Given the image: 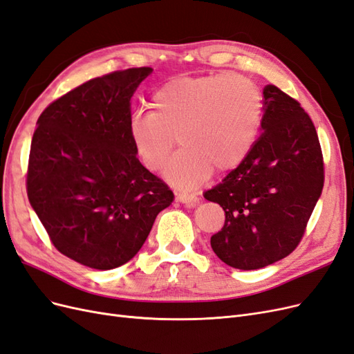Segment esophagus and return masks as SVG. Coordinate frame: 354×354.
<instances>
[{
  "label": "esophagus",
  "instance_id": "esophagus-1",
  "mask_svg": "<svg viewBox=\"0 0 354 354\" xmlns=\"http://www.w3.org/2000/svg\"><path fill=\"white\" fill-rule=\"evenodd\" d=\"M177 201L181 203H186V205L194 207L199 202V198L196 195H192V194H178Z\"/></svg>",
  "mask_w": 354,
  "mask_h": 354
}]
</instances>
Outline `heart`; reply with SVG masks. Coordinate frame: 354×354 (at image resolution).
<instances>
[{"label":"heart","instance_id":"1","mask_svg":"<svg viewBox=\"0 0 354 354\" xmlns=\"http://www.w3.org/2000/svg\"><path fill=\"white\" fill-rule=\"evenodd\" d=\"M151 112H134L128 137L142 164L162 168L177 140L180 151L165 178L180 189L201 185L212 168L227 173L248 156L260 133L263 95L238 73L180 77L165 82L149 100Z\"/></svg>","mask_w":354,"mask_h":354}]
</instances>
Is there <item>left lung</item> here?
Returning <instances> with one entry per match:
<instances>
[{"label": "left lung", "instance_id": "8db88e82", "mask_svg": "<svg viewBox=\"0 0 354 354\" xmlns=\"http://www.w3.org/2000/svg\"><path fill=\"white\" fill-rule=\"evenodd\" d=\"M261 134L242 162L203 194L224 209L212 251L234 269L279 261L301 242L324 189L316 128L295 99L276 85L263 90Z\"/></svg>", "mask_w": 354, "mask_h": 354}]
</instances>
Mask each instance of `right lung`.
Instances as JSON below:
<instances>
[{
    "label": "right lung",
    "mask_w": 354,
    "mask_h": 354,
    "mask_svg": "<svg viewBox=\"0 0 354 354\" xmlns=\"http://www.w3.org/2000/svg\"><path fill=\"white\" fill-rule=\"evenodd\" d=\"M152 68L115 71L50 103L32 137L26 190L51 243L82 266L130 261L174 194L138 160L131 97Z\"/></svg>",
    "instance_id": "right-lung-1"
}]
</instances>
